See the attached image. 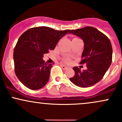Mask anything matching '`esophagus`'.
<instances>
[{
	"label": "esophagus",
	"instance_id": "34e87169",
	"mask_svg": "<svg viewBox=\"0 0 122 122\" xmlns=\"http://www.w3.org/2000/svg\"><path fill=\"white\" fill-rule=\"evenodd\" d=\"M60 66H61V67L64 70H66V69L68 68V67H66V66H65V65H60Z\"/></svg>",
	"mask_w": 122,
	"mask_h": 122
}]
</instances>
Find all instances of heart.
Listing matches in <instances>:
<instances>
[{
    "label": "heart",
    "mask_w": 122,
    "mask_h": 122,
    "mask_svg": "<svg viewBox=\"0 0 122 122\" xmlns=\"http://www.w3.org/2000/svg\"><path fill=\"white\" fill-rule=\"evenodd\" d=\"M65 62H69V59H66V60H65Z\"/></svg>",
    "instance_id": "b5f03b06"
}]
</instances>
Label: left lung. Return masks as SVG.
<instances>
[{"mask_svg":"<svg viewBox=\"0 0 122 122\" xmlns=\"http://www.w3.org/2000/svg\"><path fill=\"white\" fill-rule=\"evenodd\" d=\"M69 33L77 36L83 41L85 47L80 64L87 65V69L83 71L77 66L73 67L75 75L69 79L81 87L93 86L102 79L112 62L111 41L104 33L92 26L73 29Z\"/></svg>","mask_w":122,"mask_h":122,"instance_id":"left-lung-1","label":"left lung"}]
</instances>
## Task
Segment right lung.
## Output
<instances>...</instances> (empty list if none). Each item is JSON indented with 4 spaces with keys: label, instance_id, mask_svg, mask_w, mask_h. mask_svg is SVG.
Masks as SVG:
<instances>
[{
    "label": "right lung",
    "instance_id": "right-lung-1",
    "mask_svg": "<svg viewBox=\"0 0 122 122\" xmlns=\"http://www.w3.org/2000/svg\"><path fill=\"white\" fill-rule=\"evenodd\" d=\"M68 32L69 29L57 30L39 26L21 35L14 49L13 58L16 76L25 87L36 90L46 85L52 64L45 62L43 55L54 50L60 39Z\"/></svg>",
    "mask_w": 122,
    "mask_h": 122
}]
</instances>
